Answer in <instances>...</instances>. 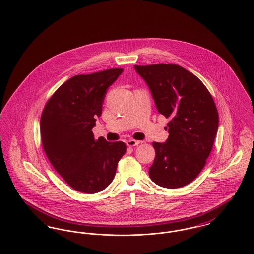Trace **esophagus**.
<instances>
[{
    "label": "esophagus",
    "instance_id": "1",
    "mask_svg": "<svg viewBox=\"0 0 254 254\" xmlns=\"http://www.w3.org/2000/svg\"><path fill=\"white\" fill-rule=\"evenodd\" d=\"M141 142L140 141H136V140H133V139H129L127 141V145L128 146H135V145H138Z\"/></svg>",
    "mask_w": 254,
    "mask_h": 254
}]
</instances>
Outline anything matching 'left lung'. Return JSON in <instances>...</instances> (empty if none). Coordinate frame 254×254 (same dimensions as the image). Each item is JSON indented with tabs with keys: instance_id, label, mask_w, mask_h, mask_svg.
<instances>
[{
	"instance_id": "left-lung-1",
	"label": "left lung",
	"mask_w": 254,
	"mask_h": 254,
	"mask_svg": "<svg viewBox=\"0 0 254 254\" xmlns=\"http://www.w3.org/2000/svg\"><path fill=\"white\" fill-rule=\"evenodd\" d=\"M146 83L158 112L169 118V138L154 142L155 159L149 177L167 189L181 188L205 167L215 136L219 117L205 85L191 72L171 64L134 65Z\"/></svg>"
}]
</instances>
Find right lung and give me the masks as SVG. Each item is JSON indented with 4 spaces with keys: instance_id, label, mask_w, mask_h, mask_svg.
Returning <instances> with one entry per match:
<instances>
[{
    "instance_id": "right-lung-1",
    "label": "right lung",
    "mask_w": 254,
    "mask_h": 254,
    "mask_svg": "<svg viewBox=\"0 0 254 254\" xmlns=\"http://www.w3.org/2000/svg\"><path fill=\"white\" fill-rule=\"evenodd\" d=\"M123 72L111 68L76 75L64 83L47 103L41 117L44 150L55 170L72 189L97 193L112 182L126 153L123 142L94 139L92 128L108 88Z\"/></svg>"
}]
</instances>
